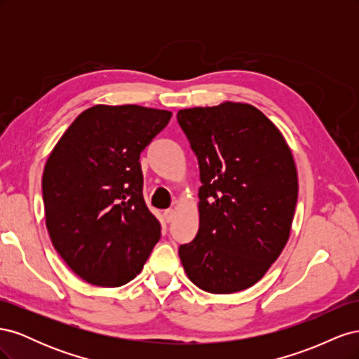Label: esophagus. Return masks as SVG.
Returning a JSON list of instances; mask_svg holds the SVG:
<instances>
[{"label":"esophagus","mask_w":359,"mask_h":359,"mask_svg":"<svg viewBox=\"0 0 359 359\" xmlns=\"http://www.w3.org/2000/svg\"><path fill=\"white\" fill-rule=\"evenodd\" d=\"M163 215H165V220H166L168 223H170V222L173 220V217H175V210H172V208L165 210V212H163Z\"/></svg>","instance_id":"34e87169"}]
</instances>
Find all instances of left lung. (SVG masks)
<instances>
[{"label":"left lung","instance_id":"1","mask_svg":"<svg viewBox=\"0 0 359 359\" xmlns=\"http://www.w3.org/2000/svg\"><path fill=\"white\" fill-rule=\"evenodd\" d=\"M199 161V231L180 247L187 277L211 293L248 289L289 240L298 173L280 130L247 103L181 109Z\"/></svg>","mask_w":359,"mask_h":359}]
</instances>
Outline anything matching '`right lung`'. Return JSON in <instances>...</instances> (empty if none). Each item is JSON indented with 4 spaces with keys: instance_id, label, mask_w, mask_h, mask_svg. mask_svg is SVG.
Returning a JSON list of instances; mask_svg holds the SVG:
<instances>
[{
    "instance_id": "right-lung-1",
    "label": "right lung",
    "mask_w": 359,
    "mask_h": 359,
    "mask_svg": "<svg viewBox=\"0 0 359 359\" xmlns=\"http://www.w3.org/2000/svg\"><path fill=\"white\" fill-rule=\"evenodd\" d=\"M172 112L137 104H95L61 136L43 170L50 241L86 283L133 280L160 240L144 201L139 157Z\"/></svg>"
}]
</instances>
